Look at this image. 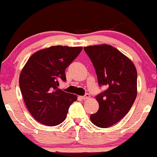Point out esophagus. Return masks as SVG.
Segmentation results:
<instances>
[{"label":"esophagus","mask_w":157,"mask_h":157,"mask_svg":"<svg viewBox=\"0 0 157 157\" xmlns=\"http://www.w3.org/2000/svg\"><path fill=\"white\" fill-rule=\"evenodd\" d=\"M88 98H90V94H86L85 96H82V99H84V100H85V99H88Z\"/></svg>","instance_id":"34e87169"}]
</instances>
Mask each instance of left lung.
I'll return each instance as SVG.
<instances>
[{
  "mask_svg": "<svg viewBox=\"0 0 157 157\" xmlns=\"http://www.w3.org/2000/svg\"><path fill=\"white\" fill-rule=\"evenodd\" d=\"M95 68L99 86L107 89L96 97L99 110L91 114L94 125L107 128L127 114L137 96V71L132 60L110 45L84 48Z\"/></svg>",
  "mask_w": 157,
  "mask_h": 157,
  "instance_id": "obj_1",
  "label": "left lung"
}]
</instances>
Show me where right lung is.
I'll return each mask as SVG.
<instances>
[{
  "label": "right lung",
  "instance_id": "obj_1",
  "mask_svg": "<svg viewBox=\"0 0 157 157\" xmlns=\"http://www.w3.org/2000/svg\"><path fill=\"white\" fill-rule=\"evenodd\" d=\"M82 47L56 45L35 52L28 59L19 76L25 103L33 118L54 126L67 117L77 96L58 88L65 82V70L77 58Z\"/></svg>",
  "mask_w": 157,
  "mask_h": 157
}]
</instances>
